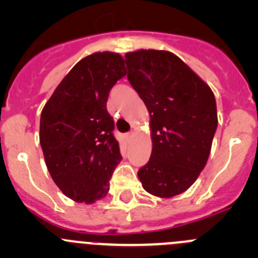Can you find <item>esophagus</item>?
Masks as SVG:
<instances>
[{"mask_svg":"<svg viewBox=\"0 0 258 258\" xmlns=\"http://www.w3.org/2000/svg\"><path fill=\"white\" fill-rule=\"evenodd\" d=\"M132 136H134V135H132V132H128V134H126V139H127V140L131 139Z\"/></svg>","mask_w":258,"mask_h":258,"instance_id":"34e87169","label":"esophagus"}]
</instances>
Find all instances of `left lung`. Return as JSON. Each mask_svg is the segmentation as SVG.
<instances>
[{
  "instance_id": "left-lung-1",
  "label": "left lung",
  "mask_w": 258,
  "mask_h": 258,
  "mask_svg": "<svg viewBox=\"0 0 258 258\" xmlns=\"http://www.w3.org/2000/svg\"><path fill=\"white\" fill-rule=\"evenodd\" d=\"M127 79L151 116L152 152L139 170L151 195L173 197L192 186L206 166L217 128L213 92L168 51L126 53Z\"/></svg>"
}]
</instances>
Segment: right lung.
<instances>
[{
	"label": "right lung",
	"instance_id": "obj_1",
	"mask_svg": "<svg viewBox=\"0 0 258 258\" xmlns=\"http://www.w3.org/2000/svg\"><path fill=\"white\" fill-rule=\"evenodd\" d=\"M123 58L97 52L82 58L61 81L41 113L40 144L58 188L76 202L93 204L110 189L121 162L114 122L106 103L126 76Z\"/></svg>",
	"mask_w": 258,
	"mask_h": 258
}]
</instances>
